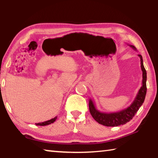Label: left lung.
<instances>
[{
	"label": "left lung",
	"instance_id": "left-lung-1",
	"mask_svg": "<svg viewBox=\"0 0 158 158\" xmlns=\"http://www.w3.org/2000/svg\"><path fill=\"white\" fill-rule=\"evenodd\" d=\"M133 49L137 50L135 46L130 45ZM140 58L141 61V68L142 70V85L139 90L135 99L132 102V104L126 109H123L121 111L113 112V113H105V112H101L96 108L94 102L90 98L89 105L90 113L91 114L93 118H94L98 123L105 125L107 127H116L119 125H124L129 122L135 115L137 113L140 106L142 105L144 100H145L146 94V71L144 68L143 63V58L141 55H138Z\"/></svg>",
	"mask_w": 158,
	"mask_h": 158
}]
</instances>
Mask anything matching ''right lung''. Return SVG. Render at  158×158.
I'll return each instance as SVG.
<instances>
[{"mask_svg":"<svg viewBox=\"0 0 158 158\" xmlns=\"http://www.w3.org/2000/svg\"><path fill=\"white\" fill-rule=\"evenodd\" d=\"M57 117H55L49 120V121H45V122H42V123H36V125H40V126H44V125H49V124H52L53 123V122L56 121V120Z\"/></svg>","mask_w":158,"mask_h":158,"instance_id":"add662e5","label":"right lung"}]
</instances>
